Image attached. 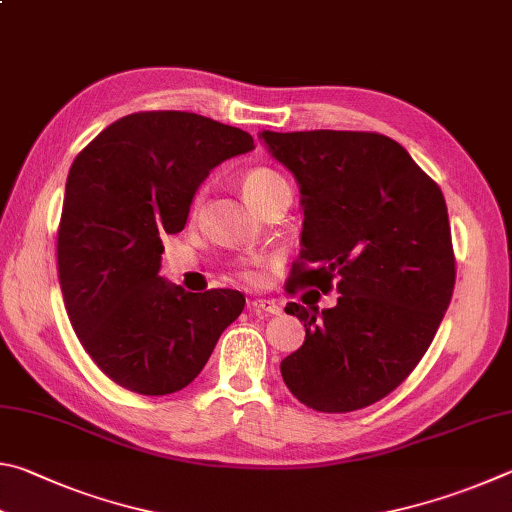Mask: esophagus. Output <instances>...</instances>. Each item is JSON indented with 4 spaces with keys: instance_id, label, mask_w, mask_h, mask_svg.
<instances>
[{
    "instance_id": "esophagus-1",
    "label": "esophagus",
    "mask_w": 512,
    "mask_h": 512,
    "mask_svg": "<svg viewBox=\"0 0 512 512\" xmlns=\"http://www.w3.org/2000/svg\"><path fill=\"white\" fill-rule=\"evenodd\" d=\"M249 308L251 310H261V312H267V315H279L281 312V306L272 299H251L249 301Z\"/></svg>"
}]
</instances>
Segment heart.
<instances>
[{"label": "heart", "instance_id": "b5f03b06", "mask_svg": "<svg viewBox=\"0 0 512 512\" xmlns=\"http://www.w3.org/2000/svg\"><path fill=\"white\" fill-rule=\"evenodd\" d=\"M240 188H242V195L247 197V202L251 206H256L258 211H261L267 202H272L274 197L290 193L288 179H285L279 170L267 168V166H256V168L245 170L240 177ZM200 204H202V193H197L193 197V211L200 209ZM240 276L249 283L261 281V272L251 270V267H245V270L240 272Z\"/></svg>", "mask_w": 512, "mask_h": 512}]
</instances>
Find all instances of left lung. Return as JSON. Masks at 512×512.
I'll return each instance as SVG.
<instances>
[{
	"mask_svg": "<svg viewBox=\"0 0 512 512\" xmlns=\"http://www.w3.org/2000/svg\"><path fill=\"white\" fill-rule=\"evenodd\" d=\"M263 139L301 188L303 249L285 290L339 292L321 315L285 306L303 321L306 342L281 362L283 382L315 411L364 409L409 378L452 301L445 197L378 132L267 130Z\"/></svg>",
	"mask_w": 512,
	"mask_h": 512,
	"instance_id": "obj_1",
	"label": "left lung"
}]
</instances>
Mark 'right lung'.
Instances as JSON below:
<instances>
[{"label": "right lung", "mask_w": 512, "mask_h": 512, "mask_svg": "<svg viewBox=\"0 0 512 512\" xmlns=\"http://www.w3.org/2000/svg\"><path fill=\"white\" fill-rule=\"evenodd\" d=\"M251 134L193 112H134L71 164L58 279L74 333L119 387L168 396L191 384L245 308L238 290L184 292L159 276L161 236L184 229L209 170Z\"/></svg>", "instance_id": "obj_1"}]
</instances>
